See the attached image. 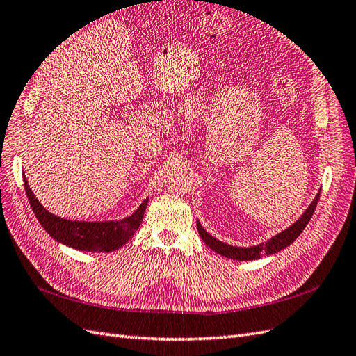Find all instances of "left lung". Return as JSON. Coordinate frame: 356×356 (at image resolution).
Returning <instances> with one entry per match:
<instances>
[{
	"label": "left lung",
	"instance_id": "obj_1",
	"mask_svg": "<svg viewBox=\"0 0 356 356\" xmlns=\"http://www.w3.org/2000/svg\"><path fill=\"white\" fill-rule=\"evenodd\" d=\"M318 200H319V193L315 196V199L312 200V203L309 204L307 209L303 213H301V217L294 224H291L288 229L282 230L281 233L272 236V238L268 239L267 242L258 243V245H254V246H233V245H229V243L215 239L213 236H211L207 230L202 227V224H200L199 220H197V232L200 234L202 241L207 243L212 251H215L222 257L232 258V260H236V261L257 260V258H260V257L273 255V254L282 251L284 248H286V246L293 243L306 229L307 222L310 221L312 215H314V212H315Z\"/></svg>",
	"mask_w": 356,
	"mask_h": 356
}]
</instances>
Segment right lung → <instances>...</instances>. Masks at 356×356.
Wrapping results in <instances>:
<instances>
[{
	"mask_svg": "<svg viewBox=\"0 0 356 356\" xmlns=\"http://www.w3.org/2000/svg\"><path fill=\"white\" fill-rule=\"evenodd\" d=\"M24 184L31 208L34 211L37 220L42 229L59 243L86 252H111L126 245L139 229L144 212L148 203V197L139 204L138 209L123 220L110 221H77L60 218L58 215L49 212L38 202L34 193L29 188L28 179L24 174Z\"/></svg>",
	"mask_w": 356,
	"mask_h": 356,
	"instance_id": "1",
	"label": "right lung"
}]
</instances>
